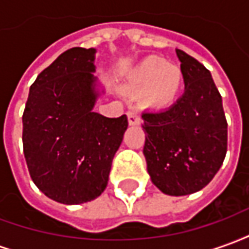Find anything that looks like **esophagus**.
<instances>
[{
  "label": "esophagus",
  "instance_id": "1",
  "mask_svg": "<svg viewBox=\"0 0 249 249\" xmlns=\"http://www.w3.org/2000/svg\"><path fill=\"white\" fill-rule=\"evenodd\" d=\"M128 123L129 125H139L141 123V117L137 112H128Z\"/></svg>",
  "mask_w": 249,
  "mask_h": 249
}]
</instances>
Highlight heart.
Masks as SVG:
<instances>
[{
	"instance_id": "heart-1",
	"label": "heart",
	"mask_w": 249,
	"mask_h": 249,
	"mask_svg": "<svg viewBox=\"0 0 249 249\" xmlns=\"http://www.w3.org/2000/svg\"><path fill=\"white\" fill-rule=\"evenodd\" d=\"M125 88L132 93H140L146 107L159 110L168 109L181 93L183 71L164 58L145 57L128 71Z\"/></svg>"
}]
</instances>
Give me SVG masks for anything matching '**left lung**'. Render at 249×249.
<instances>
[{"instance_id":"left-lung-1","label":"left lung","mask_w":249,"mask_h":249,"mask_svg":"<svg viewBox=\"0 0 249 249\" xmlns=\"http://www.w3.org/2000/svg\"><path fill=\"white\" fill-rule=\"evenodd\" d=\"M181 62L184 94L171 108L144 112L146 169L162 193L185 196L203 189L221 167L227 153L223 100L211 71L185 52Z\"/></svg>"}]
</instances>
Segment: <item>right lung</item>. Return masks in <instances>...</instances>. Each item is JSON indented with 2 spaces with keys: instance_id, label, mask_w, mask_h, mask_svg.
I'll list each match as a JSON object with an SVG mask.
<instances>
[{
  "instance_id": "add662e5",
  "label": "right lung",
  "mask_w": 249,
  "mask_h": 249,
  "mask_svg": "<svg viewBox=\"0 0 249 249\" xmlns=\"http://www.w3.org/2000/svg\"><path fill=\"white\" fill-rule=\"evenodd\" d=\"M94 48H71L37 76L22 116L24 155L30 178L57 203L97 198L128 128L123 114L93 112L100 89Z\"/></svg>"
}]
</instances>
